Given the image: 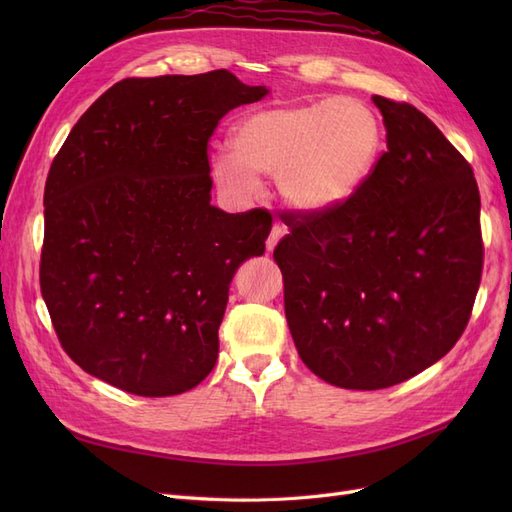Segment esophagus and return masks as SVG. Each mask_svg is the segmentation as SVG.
Wrapping results in <instances>:
<instances>
[{"label":"esophagus","mask_w":512,"mask_h":512,"mask_svg":"<svg viewBox=\"0 0 512 512\" xmlns=\"http://www.w3.org/2000/svg\"><path fill=\"white\" fill-rule=\"evenodd\" d=\"M284 235H286V228H284L282 224H275V226L271 228V235H269V239H267V250L271 252L273 247L277 245V241H280Z\"/></svg>","instance_id":"1"}]
</instances>
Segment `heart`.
Listing matches in <instances>:
<instances>
[{
    "label": "heart",
    "instance_id": "b5f03b06",
    "mask_svg": "<svg viewBox=\"0 0 512 512\" xmlns=\"http://www.w3.org/2000/svg\"><path fill=\"white\" fill-rule=\"evenodd\" d=\"M380 119L359 98L337 96L280 104L243 117L232 128V149L211 158L215 183L237 200L260 192V175L299 211L342 205L361 188L378 160Z\"/></svg>",
    "mask_w": 512,
    "mask_h": 512
}]
</instances>
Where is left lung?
I'll return each mask as SVG.
<instances>
[{
    "label": "left lung",
    "instance_id": "left-lung-1",
    "mask_svg": "<svg viewBox=\"0 0 512 512\" xmlns=\"http://www.w3.org/2000/svg\"><path fill=\"white\" fill-rule=\"evenodd\" d=\"M386 151L327 211H290L273 258L301 361L342 389L376 391L440 361L472 316L483 273L470 162L408 102L371 98Z\"/></svg>",
    "mask_w": 512,
    "mask_h": 512
}]
</instances>
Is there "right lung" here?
<instances>
[{
  "label": "right lung",
  "mask_w": 512,
  "mask_h": 512,
  "mask_svg": "<svg viewBox=\"0 0 512 512\" xmlns=\"http://www.w3.org/2000/svg\"><path fill=\"white\" fill-rule=\"evenodd\" d=\"M262 96L228 70L123 79L74 123L44 185L40 290L87 374L141 397L209 376L232 275L273 222L211 205L209 141Z\"/></svg>",
  "instance_id": "obj_1"
}]
</instances>
